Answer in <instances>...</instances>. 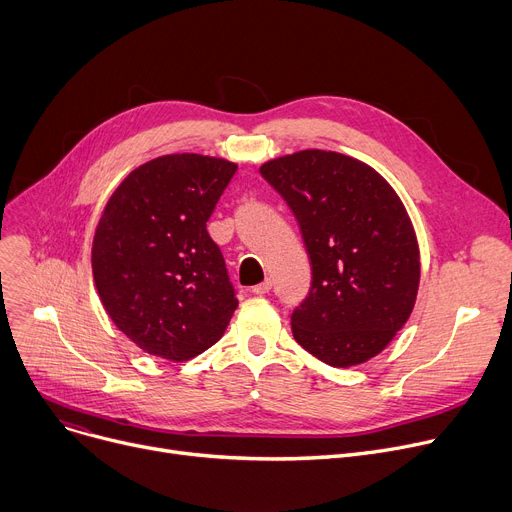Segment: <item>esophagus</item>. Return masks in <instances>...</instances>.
I'll list each match as a JSON object with an SVG mask.
<instances>
[{"label": "esophagus", "instance_id": "1", "mask_svg": "<svg viewBox=\"0 0 512 512\" xmlns=\"http://www.w3.org/2000/svg\"><path fill=\"white\" fill-rule=\"evenodd\" d=\"M269 290H271V280H265V282L257 284V286H255V288L251 290V292H253V294H259V296H261V294H267Z\"/></svg>", "mask_w": 512, "mask_h": 512}]
</instances>
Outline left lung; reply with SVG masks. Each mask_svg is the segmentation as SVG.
<instances>
[{
  "mask_svg": "<svg viewBox=\"0 0 512 512\" xmlns=\"http://www.w3.org/2000/svg\"><path fill=\"white\" fill-rule=\"evenodd\" d=\"M259 173L288 203L311 257L309 296L292 313L296 342L335 368L381 354L420 286V249L399 195L368 164L325 150L274 158Z\"/></svg>",
  "mask_w": 512,
  "mask_h": 512,
  "instance_id": "1",
  "label": "left lung"
}]
</instances>
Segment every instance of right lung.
Instances as JSON below:
<instances>
[{
    "mask_svg": "<svg viewBox=\"0 0 512 512\" xmlns=\"http://www.w3.org/2000/svg\"><path fill=\"white\" fill-rule=\"evenodd\" d=\"M236 164L158 156L123 179L92 243V274L111 321L146 354L185 362L224 335L238 300L208 234Z\"/></svg>",
    "mask_w": 512,
    "mask_h": 512,
    "instance_id": "obj_1",
    "label": "right lung"
}]
</instances>
